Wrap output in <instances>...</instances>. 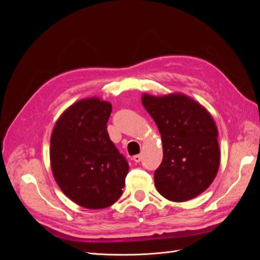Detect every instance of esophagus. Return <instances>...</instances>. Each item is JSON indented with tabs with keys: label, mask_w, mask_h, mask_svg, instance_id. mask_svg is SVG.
I'll list each match as a JSON object with an SVG mask.
<instances>
[{
	"label": "esophagus",
	"mask_w": 260,
	"mask_h": 260,
	"mask_svg": "<svg viewBox=\"0 0 260 260\" xmlns=\"http://www.w3.org/2000/svg\"><path fill=\"white\" fill-rule=\"evenodd\" d=\"M133 161H136V162H139V161H141V159H142V155H136V156H133Z\"/></svg>",
	"instance_id": "1"
}]
</instances>
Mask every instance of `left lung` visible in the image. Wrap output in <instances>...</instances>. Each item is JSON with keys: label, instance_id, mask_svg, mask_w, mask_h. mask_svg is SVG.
I'll return each mask as SVG.
<instances>
[{"label": "left lung", "instance_id": "obj_1", "mask_svg": "<svg viewBox=\"0 0 260 260\" xmlns=\"http://www.w3.org/2000/svg\"><path fill=\"white\" fill-rule=\"evenodd\" d=\"M141 100L161 136L162 160L154 172L157 191L171 202L196 198L211 184L219 169L214 118L182 93L162 96L144 93Z\"/></svg>", "mask_w": 260, "mask_h": 260}]
</instances>
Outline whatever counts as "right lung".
I'll return each instance as SVG.
<instances>
[{
  "mask_svg": "<svg viewBox=\"0 0 260 260\" xmlns=\"http://www.w3.org/2000/svg\"><path fill=\"white\" fill-rule=\"evenodd\" d=\"M112 104L82 99L60 115L51 137L55 181L67 198L88 209L106 208L120 198L129 165L107 133Z\"/></svg>",
  "mask_w": 260,
  "mask_h": 260,
  "instance_id": "obj_1",
  "label": "right lung"
}]
</instances>
